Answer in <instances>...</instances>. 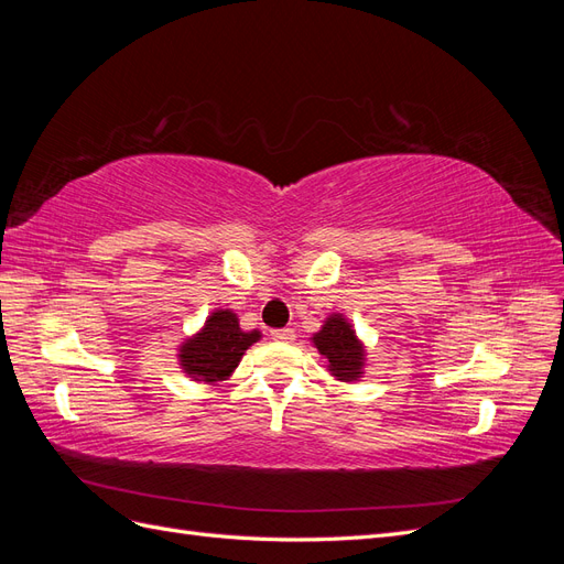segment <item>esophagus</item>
I'll return each mask as SVG.
<instances>
[{
  "mask_svg": "<svg viewBox=\"0 0 564 564\" xmlns=\"http://www.w3.org/2000/svg\"><path fill=\"white\" fill-rule=\"evenodd\" d=\"M270 336H272V340H280V344H292V340L296 338V334H294V329H272L270 332Z\"/></svg>",
  "mask_w": 564,
  "mask_h": 564,
  "instance_id": "34e87169",
  "label": "esophagus"
}]
</instances>
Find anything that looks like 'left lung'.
I'll return each mask as SVG.
<instances>
[{
	"label": "left lung",
	"instance_id": "left-lung-1",
	"mask_svg": "<svg viewBox=\"0 0 564 564\" xmlns=\"http://www.w3.org/2000/svg\"><path fill=\"white\" fill-rule=\"evenodd\" d=\"M313 346L327 360V369L336 381H357L362 379L367 350L360 338H357L352 324L340 313L324 319L322 329L313 334Z\"/></svg>",
	"mask_w": 564,
	"mask_h": 564
}]
</instances>
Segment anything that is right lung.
<instances>
[{"label": "right lung", "instance_id": "add662e5", "mask_svg": "<svg viewBox=\"0 0 564 564\" xmlns=\"http://www.w3.org/2000/svg\"><path fill=\"white\" fill-rule=\"evenodd\" d=\"M261 340V332H245L230 308H216L204 327L178 346V365L193 381L220 383L240 365L242 355Z\"/></svg>", "mask_w": 564, "mask_h": 564}]
</instances>
